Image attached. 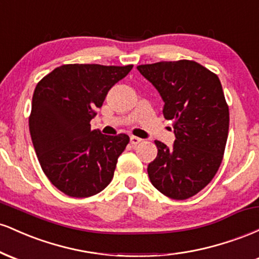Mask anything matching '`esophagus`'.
I'll return each instance as SVG.
<instances>
[{
  "label": "esophagus",
  "mask_w": 259,
  "mask_h": 259,
  "mask_svg": "<svg viewBox=\"0 0 259 259\" xmlns=\"http://www.w3.org/2000/svg\"><path fill=\"white\" fill-rule=\"evenodd\" d=\"M141 141H142V140L138 138V136H130V144H132V145H138Z\"/></svg>",
  "instance_id": "34e87169"
}]
</instances>
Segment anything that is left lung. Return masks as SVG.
<instances>
[{
    "instance_id": "left-lung-1",
    "label": "left lung",
    "mask_w": 259,
    "mask_h": 259,
    "mask_svg": "<svg viewBox=\"0 0 259 259\" xmlns=\"http://www.w3.org/2000/svg\"><path fill=\"white\" fill-rule=\"evenodd\" d=\"M138 70L162 97L175 141H154L158 153L147 167L152 185L173 200L204 189L218 171L229 132V107L217 74L195 61L141 64Z\"/></svg>"
}]
</instances>
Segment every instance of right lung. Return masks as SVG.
<instances>
[{"instance_id":"1","label":"right lung","mask_w":259,"mask_h":259,"mask_svg":"<svg viewBox=\"0 0 259 259\" xmlns=\"http://www.w3.org/2000/svg\"><path fill=\"white\" fill-rule=\"evenodd\" d=\"M133 65L64 64L37 82L29 130L44 173L70 197H90L113 179L129 136L103 135L90 121Z\"/></svg>"}]
</instances>
